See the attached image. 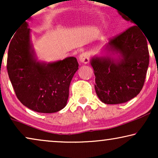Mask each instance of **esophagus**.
Here are the masks:
<instances>
[{"label":"esophagus","instance_id":"obj_1","mask_svg":"<svg viewBox=\"0 0 158 158\" xmlns=\"http://www.w3.org/2000/svg\"><path fill=\"white\" fill-rule=\"evenodd\" d=\"M90 60V55L89 53L87 52H83L80 55L79 57V60L81 62H83L84 64H87L88 62H89Z\"/></svg>","mask_w":158,"mask_h":158}]
</instances>
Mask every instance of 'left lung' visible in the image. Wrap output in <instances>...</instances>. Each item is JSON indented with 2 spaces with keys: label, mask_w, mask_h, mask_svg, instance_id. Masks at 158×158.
<instances>
[{
  "label": "left lung",
  "mask_w": 158,
  "mask_h": 158,
  "mask_svg": "<svg viewBox=\"0 0 158 158\" xmlns=\"http://www.w3.org/2000/svg\"><path fill=\"white\" fill-rule=\"evenodd\" d=\"M122 16L135 23L127 15ZM106 49L118 52L121 57L92 58L96 94L106 104L125 103L137 96L144 84L150 61L147 37L134 25L111 39Z\"/></svg>",
  "instance_id": "left-lung-1"
}]
</instances>
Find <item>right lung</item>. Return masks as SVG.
<instances>
[{
    "instance_id": "1",
    "label": "right lung",
    "mask_w": 158,
    "mask_h": 158,
    "mask_svg": "<svg viewBox=\"0 0 158 158\" xmlns=\"http://www.w3.org/2000/svg\"><path fill=\"white\" fill-rule=\"evenodd\" d=\"M77 69L74 57L49 64L36 62L26 21L15 32L8 47L7 70L15 94L25 106L47 114L63 109Z\"/></svg>"
}]
</instances>
